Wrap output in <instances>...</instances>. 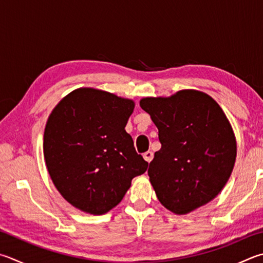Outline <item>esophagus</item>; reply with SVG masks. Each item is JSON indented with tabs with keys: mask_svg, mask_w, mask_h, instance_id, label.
<instances>
[{
	"mask_svg": "<svg viewBox=\"0 0 263 263\" xmlns=\"http://www.w3.org/2000/svg\"><path fill=\"white\" fill-rule=\"evenodd\" d=\"M144 159L149 163V162L153 160V153L152 152H146L144 154Z\"/></svg>",
	"mask_w": 263,
	"mask_h": 263,
	"instance_id": "1",
	"label": "esophagus"
}]
</instances>
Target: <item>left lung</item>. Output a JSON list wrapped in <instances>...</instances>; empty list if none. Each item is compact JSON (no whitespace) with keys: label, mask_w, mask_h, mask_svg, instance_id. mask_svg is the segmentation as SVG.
<instances>
[{"label":"left lung","mask_w":263,"mask_h":263,"mask_svg":"<svg viewBox=\"0 0 263 263\" xmlns=\"http://www.w3.org/2000/svg\"><path fill=\"white\" fill-rule=\"evenodd\" d=\"M140 107L159 128L161 149L148 169L159 201L178 215L212 201L230 177L237 154L221 107L193 89L142 99Z\"/></svg>","instance_id":"obj_1"}]
</instances>
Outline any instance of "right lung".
Segmentation results:
<instances>
[{"instance_id":"add662e5","label":"right lung","mask_w":263,"mask_h":263,"mask_svg":"<svg viewBox=\"0 0 263 263\" xmlns=\"http://www.w3.org/2000/svg\"><path fill=\"white\" fill-rule=\"evenodd\" d=\"M135 103L111 93L79 88L47 121L44 155L52 183L80 211L102 215L121 202L148 162L125 131Z\"/></svg>"}]
</instances>
